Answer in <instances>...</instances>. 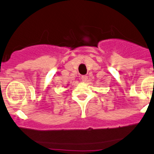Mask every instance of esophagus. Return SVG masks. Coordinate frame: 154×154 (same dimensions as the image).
<instances>
[{
	"instance_id": "obj_1",
	"label": "esophagus",
	"mask_w": 154,
	"mask_h": 154,
	"mask_svg": "<svg viewBox=\"0 0 154 154\" xmlns=\"http://www.w3.org/2000/svg\"><path fill=\"white\" fill-rule=\"evenodd\" d=\"M82 81L83 82H86L87 81V79H88V77L87 76H86V75H84V76H82Z\"/></svg>"
}]
</instances>
